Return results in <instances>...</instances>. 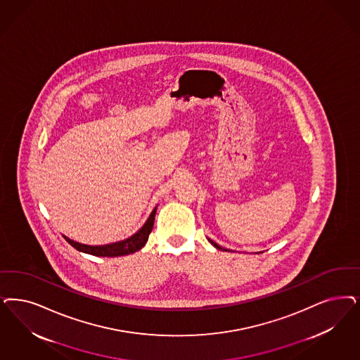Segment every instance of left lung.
Segmentation results:
<instances>
[{
    "mask_svg": "<svg viewBox=\"0 0 360 360\" xmlns=\"http://www.w3.org/2000/svg\"><path fill=\"white\" fill-rule=\"evenodd\" d=\"M209 242H210L211 245H212L214 248H218V250H224V251H230V250H227V248H221L219 245H217V243H215V242H212L211 239H209Z\"/></svg>",
    "mask_w": 360,
    "mask_h": 360,
    "instance_id": "left-lung-1",
    "label": "left lung"
}]
</instances>
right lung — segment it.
<instances>
[{"instance_id": "obj_1", "label": "right lung", "mask_w": 360, "mask_h": 360, "mask_svg": "<svg viewBox=\"0 0 360 360\" xmlns=\"http://www.w3.org/2000/svg\"><path fill=\"white\" fill-rule=\"evenodd\" d=\"M155 212H157V207H154V210L151 211L148 221L136 231L134 236H131L130 238L124 239V240L110 243V245L87 246V245H82V243L75 242V240H72L68 236H63V238L75 250H78L81 252H86V254H90V255H96V257H122V255H127V254H133V252L141 250V248L146 245V242L149 239L150 233L153 230V226H154Z\"/></svg>"}]
</instances>
